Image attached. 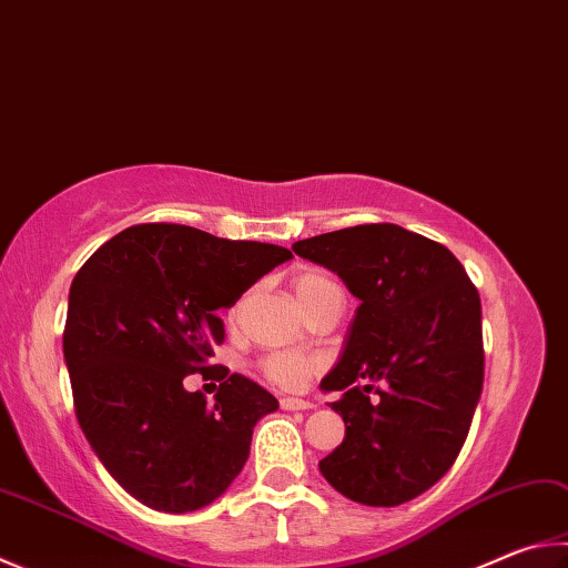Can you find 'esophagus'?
<instances>
[{
    "instance_id": "34e87169",
    "label": "esophagus",
    "mask_w": 568,
    "mask_h": 568,
    "mask_svg": "<svg viewBox=\"0 0 568 568\" xmlns=\"http://www.w3.org/2000/svg\"><path fill=\"white\" fill-rule=\"evenodd\" d=\"M281 407H283V409H291V412H295V409H313L315 405H313V402H307V399L283 397V399H281Z\"/></svg>"
}]
</instances>
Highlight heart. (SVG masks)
<instances>
[{
    "label": "heart",
    "instance_id": "1",
    "mask_svg": "<svg viewBox=\"0 0 568 568\" xmlns=\"http://www.w3.org/2000/svg\"><path fill=\"white\" fill-rule=\"evenodd\" d=\"M293 287H295L297 301L305 303V301H311V297L329 291V287H337V285L329 281L327 275L311 271V273L297 275ZM317 367H320V363L315 357H307L301 353H273L263 359L265 377L271 379L273 385L285 387V389L303 387L307 379L317 373Z\"/></svg>",
    "mask_w": 568,
    "mask_h": 568
}]
</instances>
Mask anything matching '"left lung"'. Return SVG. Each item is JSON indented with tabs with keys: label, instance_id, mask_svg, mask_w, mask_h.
<instances>
[{
	"label": "left lung",
	"instance_id": "obj_1",
	"mask_svg": "<svg viewBox=\"0 0 568 568\" xmlns=\"http://www.w3.org/2000/svg\"><path fill=\"white\" fill-rule=\"evenodd\" d=\"M293 251L337 273L359 301L320 383L345 392L333 402L345 439L320 471L365 507L419 497L455 464L481 395L477 287L445 245L392 223L323 233Z\"/></svg>",
	"mask_w": 568,
	"mask_h": 568
}]
</instances>
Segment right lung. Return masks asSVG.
<instances>
[{
  "label": "right lung",
  "mask_w": 568,
  "mask_h": 568,
  "mask_svg": "<svg viewBox=\"0 0 568 568\" xmlns=\"http://www.w3.org/2000/svg\"><path fill=\"white\" fill-rule=\"evenodd\" d=\"M293 253L179 223L131 225L69 287L64 363L77 419L106 471L166 514L209 507L239 477L257 419L277 409L243 375L209 405L183 387L225 339L219 315ZM221 375L229 369L221 367Z\"/></svg>",
  "instance_id": "1"
}]
</instances>
